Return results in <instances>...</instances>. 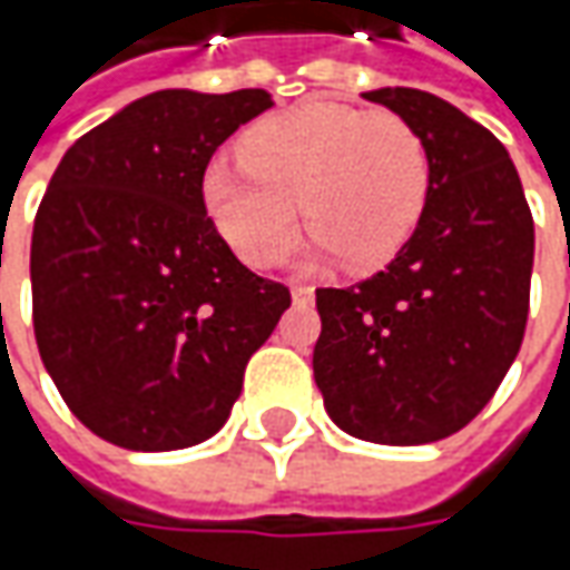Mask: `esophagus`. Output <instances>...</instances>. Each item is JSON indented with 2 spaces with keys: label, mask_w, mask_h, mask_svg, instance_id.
Wrapping results in <instances>:
<instances>
[{
  "label": "esophagus",
  "mask_w": 570,
  "mask_h": 570,
  "mask_svg": "<svg viewBox=\"0 0 570 570\" xmlns=\"http://www.w3.org/2000/svg\"><path fill=\"white\" fill-rule=\"evenodd\" d=\"M292 297H295V301H314V288L304 285V282H295V285H292Z\"/></svg>",
  "instance_id": "obj_1"
}]
</instances>
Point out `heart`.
Here are the masks:
<instances>
[{"label":"heart","mask_w":570,"mask_h":570,"mask_svg":"<svg viewBox=\"0 0 570 570\" xmlns=\"http://www.w3.org/2000/svg\"><path fill=\"white\" fill-rule=\"evenodd\" d=\"M237 158L206 167L203 203L250 266L288 250L304 212L320 253L358 273L381 269L415 234L431 189L422 132L393 110L342 100H304L256 120Z\"/></svg>","instance_id":"1"}]
</instances>
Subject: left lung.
Listing matches in <instances>:
<instances>
[{
    "mask_svg": "<svg viewBox=\"0 0 570 570\" xmlns=\"http://www.w3.org/2000/svg\"><path fill=\"white\" fill-rule=\"evenodd\" d=\"M364 98L422 132L431 189L386 269L317 288L314 381L342 431L374 444H431L470 425L520 352L533 215L508 148L482 122L415 88Z\"/></svg>",
    "mask_w": 570,
    "mask_h": 570,
    "instance_id": "obj_1",
    "label": "left lung"
}]
</instances>
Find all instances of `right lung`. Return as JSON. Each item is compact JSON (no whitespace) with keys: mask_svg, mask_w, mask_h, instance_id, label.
<instances>
[{"mask_svg":"<svg viewBox=\"0 0 570 570\" xmlns=\"http://www.w3.org/2000/svg\"><path fill=\"white\" fill-rule=\"evenodd\" d=\"M263 88L155 91L85 132L56 167L31 237L33 336L78 422L126 450L212 438L292 292L250 273L203 203Z\"/></svg>","mask_w":570,"mask_h":570,"instance_id":"add662e5","label":"right lung"}]
</instances>
